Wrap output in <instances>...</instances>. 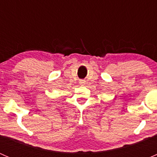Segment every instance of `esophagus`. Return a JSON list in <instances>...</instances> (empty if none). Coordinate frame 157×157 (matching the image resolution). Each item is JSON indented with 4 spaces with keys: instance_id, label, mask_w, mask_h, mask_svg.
<instances>
[{
    "instance_id": "1",
    "label": "esophagus",
    "mask_w": 157,
    "mask_h": 157,
    "mask_svg": "<svg viewBox=\"0 0 157 157\" xmlns=\"http://www.w3.org/2000/svg\"><path fill=\"white\" fill-rule=\"evenodd\" d=\"M80 84L81 85V86H83V85L85 84V81L84 80H80Z\"/></svg>"
}]
</instances>
